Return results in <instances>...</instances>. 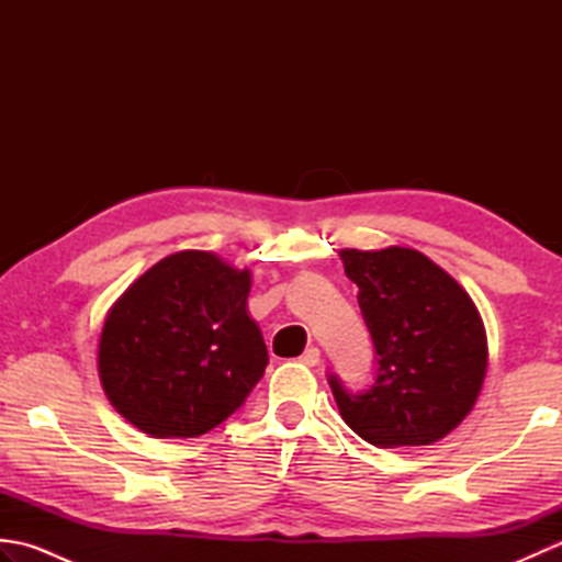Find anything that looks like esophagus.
I'll list each match as a JSON object with an SVG mask.
<instances>
[{
	"label": "esophagus",
	"mask_w": 562,
	"mask_h": 562,
	"mask_svg": "<svg viewBox=\"0 0 562 562\" xmlns=\"http://www.w3.org/2000/svg\"><path fill=\"white\" fill-rule=\"evenodd\" d=\"M300 360H302L306 367H316V364L321 362V350H318V348H308V350L300 357Z\"/></svg>",
	"instance_id": "obj_1"
}]
</instances>
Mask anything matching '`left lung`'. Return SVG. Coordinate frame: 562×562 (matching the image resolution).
<instances>
[{"mask_svg":"<svg viewBox=\"0 0 562 562\" xmlns=\"http://www.w3.org/2000/svg\"><path fill=\"white\" fill-rule=\"evenodd\" d=\"M345 274L374 342V381L328 384L342 420L381 449L423 447L449 435L479 398L487 342L479 308L461 284L413 248L340 250Z\"/></svg>","mask_w":562,"mask_h":562,"instance_id":"obj_1","label":"left lung"}]
</instances>
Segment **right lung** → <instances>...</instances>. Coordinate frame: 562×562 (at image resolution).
<instances>
[{"mask_svg": "<svg viewBox=\"0 0 562 562\" xmlns=\"http://www.w3.org/2000/svg\"><path fill=\"white\" fill-rule=\"evenodd\" d=\"M250 272L205 250L159 260L115 302L99 340L105 396L151 437H200L241 408L268 367L246 312Z\"/></svg>", "mask_w": 562, "mask_h": 562, "instance_id": "add662e5", "label": "right lung"}]
</instances>
